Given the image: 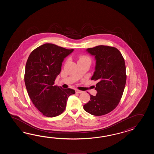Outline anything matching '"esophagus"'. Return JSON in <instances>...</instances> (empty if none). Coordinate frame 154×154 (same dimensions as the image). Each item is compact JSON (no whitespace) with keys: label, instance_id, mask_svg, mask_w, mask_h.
<instances>
[{"label":"esophagus","instance_id":"1","mask_svg":"<svg viewBox=\"0 0 154 154\" xmlns=\"http://www.w3.org/2000/svg\"><path fill=\"white\" fill-rule=\"evenodd\" d=\"M75 92L76 93H78V94H82V93L83 92V91H80V90H76Z\"/></svg>","mask_w":154,"mask_h":154}]
</instances>
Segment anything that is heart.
Here are the masks:
<instances>
[{
  "mask_svg": "<svg viewBox=\"0 0 154 154\" xmlns=\"http://www.w3.org/2000/svg\"><path fill=\"white\" fill-rule=\"evenodd\" d=\"M90 60V58L88 57H87V56H80L79 60Z\"/></svg>",
  "mask_w": 154,
  "mask_h": 154,
  "instance_id": "1",
  "label": "heart"
}]
</instances>
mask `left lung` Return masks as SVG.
Segmentation results:
<instances>
[{
	"label": "left lung",
	"mask_w": 154,
	"mask_h": 154,
	"mask_svg": "<svg viewBox=\"0 0 154 154\" xmlns=\"http://www.w3.org/2000/svg\"><path fill=\"white\" fill-rule=\"evenodd\" d=\"M96 60L92 80L97 82V94L90 95V100L84 105L85 111L94 116L106 115L115 109L120 101L126 83L125 59L113 47L97 46L86 49Z\"/></svg>",
	"instance_id": "1"
}]
</instances>
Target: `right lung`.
Here are the masks:
<instances>
[{"label": "right lung", "mask_w": 154, "mask_h": 154, "mask_svg": "<svg viewBox=\"0 0 154 154\" xmlns=\"http://www.w3.org/2000/svg\"><path fill=\"white\" fill-rule=\"evenodd\" d=\"M52 43L34 49L26 62L25 83L29 98L43 116L54 117L65 110L72 88H63L54 84L61 71L64 58L73 52Z\"/></svg>", "instance_id": "1"}]
</instances>
